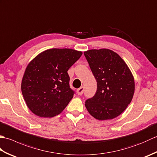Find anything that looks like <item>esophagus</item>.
<instances>
[{
  "label": "esophagus",
  "mask_w": 157,
  "mask_h": 157,
  "mask_svg": "<svg viewBox=\"0 0 157 157\" xmlns=\"http://www.w3.org/2000/svg\"><path fill=\"white\" fill-rule=\"evenodd\" d=\"M84 92V88L82 86L81 88H79V89L77 90V93H78V95H82L83 94V93Z\"/></svg>",
  "instance_id": "obj_1"
}]
</instances>
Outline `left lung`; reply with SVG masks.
<instances>
[{
    "mask_svg": "<svg viewBox=\"0 0 157 157\" xmlns=\"http://www.w3.org/2000/svg\"><path fill=\"white\" fill-rule=\"evenodd\" d=\"M84 54L97 82L95 94L86 100V107L96 119L115 118L132 101L134 77L124 61L111 50H90Z\"/></svg>",
    "mask_w": 157,
    "mask_h": 157,
    "instance_id": "obj_1",
    "label": "left lung"
}]
</instances>
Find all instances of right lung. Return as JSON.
<instances>
[{
    "instance_id": "obj_1",
    "label": "right lung",
    "mask_w": 157,
    "mask_h": 157,
    "mask_svg": "<svg viewBox=\"0 0 157 157\" xmlns=\"http://www.w3.org/2000/svg\"><path fill=\"white\" fill-rule=\"evenodd\" d=\"M82 52L52 48L41 52L27 66L21 82L23 98L30 111L40 117L61 113L73 98L67 71Z\"/></svg>"
}]
</instances>
